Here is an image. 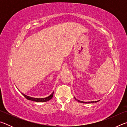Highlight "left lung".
Returning <instances> with one entry per match:
<instances>
[{"instance_id": "left-lung-1", "label": "left lung", "mask_w": 127, "mask_h": 127, "mask_svg": "<svg viewBox=\"0 0 127 127\" xmlns=\"http://www.w3.org/2000/svg\"><path fill=\"white\" fill-rule=\"evenodd\" d=\"M75 99H76L77 101H78L79 102H82V103H85V104H89V103H93V102H97L98 101H99L100 100H98V101H89V102H84V101H79L78 100H77V98H76L74 97Z\"/></svg>"}]
</instances>
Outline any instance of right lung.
Masks as SVG:
<instances>
[{
    "label": "right lung",
    "mask_w": 127,
    "mask_h": 127,
    "mask_svg": "<svg viewBox=\"0 0 127 127\" xmlns=\"http://www.w3.org/2000/svg\"><path fill=\"white\" fill-rule=\"evenodd\" d=\"M22 94L25 96L26 98H27V100H31V101H36V102H46L52 98L53 96L54 92L50 95V96H48V97H45V98H34V97H30V96L26 95L23 94L22 93Z\"/></svg>",
    "instance_id": "obj_1"
}]
</instances>
